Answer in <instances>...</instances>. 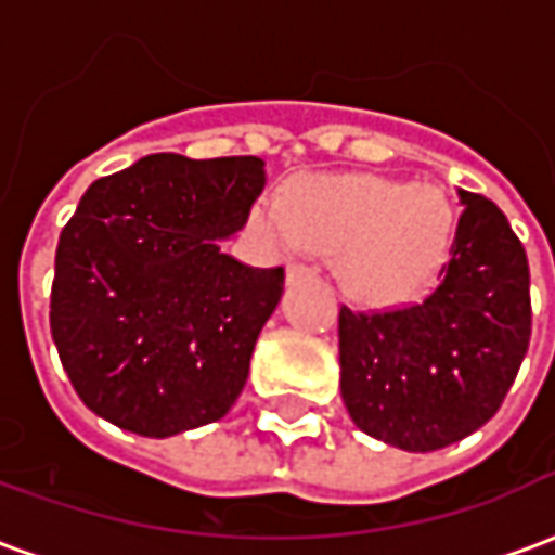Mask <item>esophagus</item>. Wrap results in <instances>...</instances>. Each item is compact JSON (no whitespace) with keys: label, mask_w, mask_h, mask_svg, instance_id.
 Returning a JSON list of instances; mask_svg holds the SVG:
<instances>
[{"label":"esophagus","mask_w":555,"mask_h":555,"mask_svg":"<svg viewBox=\"0 0 555 555\" xmlns=\"http://www.w3.org/2000/svg\"><path fill=\"white\" fill-rule=\"evenodd\" d=\"M314 270L312 267H306V264H288V282H297V279H306V276H312Z\"/></svg>","instance_id":"obj_1"}]
</instances>
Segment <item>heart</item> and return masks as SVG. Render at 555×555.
<instances>
[{
	"label": "heart",
	"instance_id": "heart-1",
	"mask_svg": "<svg viewBox=\"0 0 555 555\" xmlns=\"http://www.w3.org/2000/svg\"><path fill=\"white\" fill-rule=\"evenodd\" d=\"M253 225L276 253H333V273L348 297L392 306L437 276L452 243V207L434 186L336 175L297 181L282 210L267 202L255 207Z\"/></svg>",
	"mask_w": 555,
	"mask_h": 555
}]
</instances>
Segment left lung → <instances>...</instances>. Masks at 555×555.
I'll return each mask as SVG.
<instances>
[{
  "mask_svg": "<svg viewBox=\"0 0 555 555\" xmlns=\"http://www.w3.org/2000/svg\"><path fill=\"white\" fill-rule=\"evenodd\" d=\"M457 198L449 261L422 300L338 312L345 408L357 428L404 452L452 446L493 418L532 336L524 243L490 198Z\"/></svg>",
  "mask_w": 555,
  "mask_h": 555,
  "instance_id": "left-lung-1",
  "label": "left lung"
}]
</instances>
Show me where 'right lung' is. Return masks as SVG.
Masks as SVG:
<instances>
[{
	"label": "right lung",
	"mask_w": 555,
	"mask_h": 555,
	"mask_svg": "<svg viewBox=\"0 0 555 555\" xmlns=\"http://www.w3.org/2000/svg\"><path fill=\"white\" fill-rule=\"evenodd\" d=\"M264 181L258 157L151 154L79 198L55 249L50 330L91 413L142 437L229 413L285 288L282 267L219 249Z\"/></svg>",
	"instance_id": "add662e5"
}]
</instances>
